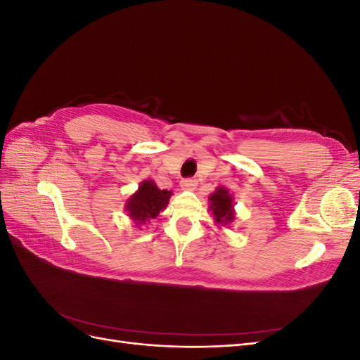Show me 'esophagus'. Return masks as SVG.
I'll list each match as a JSON object with an SVG mask.
<instances>
[{
  "label": "esophagus",
  "mask_w": 360,
  "mask_h": 360,
  "mask_svg": "<svg viewBox=\"0 0 360 360\" xmlns=\"http://www.w3.org/2000/svg\"><path fill=\"white\" fill-rule=\"evenodd\" d=\"M180 186L184 191H193L195 186H197V181L192 180V179H184V180L180 181Z\"/></svg>",
  "instance_id": "esophagus-1"
}]
</instances>
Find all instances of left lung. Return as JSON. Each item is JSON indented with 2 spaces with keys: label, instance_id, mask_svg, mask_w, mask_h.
Here are the masks:
<instances>
[{
  "label": "left lung",
  "instance_id": "8db88e82",
  "mask_svg": "<svg viewBox=\"0 0 360 360\" xmlns=\"http://www.w3.org/2000/svg\"><path fill=\"white\" fill-rule=\"evenodd\" d=\"M209 210L213 214V221L217 226H228L236 219L234 198L226 188L219 186L209 195Z\"/></svg>",
  "mask_w": 360,
  "mask_h": 360
}]
</instances>
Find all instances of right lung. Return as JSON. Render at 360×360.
<instances>
[{
  "label": "right lung",
  "mask_w": 360,
  "mask_h": 360,
  "mask_svg": "<svg viewBox=\"0 0 360 360\" xmlns=\"http://www.w3.org/2000/svg\"><path fill=\"white\" fill-rule=\"evenodd\" d=\"M172 191H162L153 180L141 181L138 189L126 200L124 210L134 224L141 225L155 219L167 209Z\"/></svg>",
  "instance_id": "obj_1"
}]
</instances>
